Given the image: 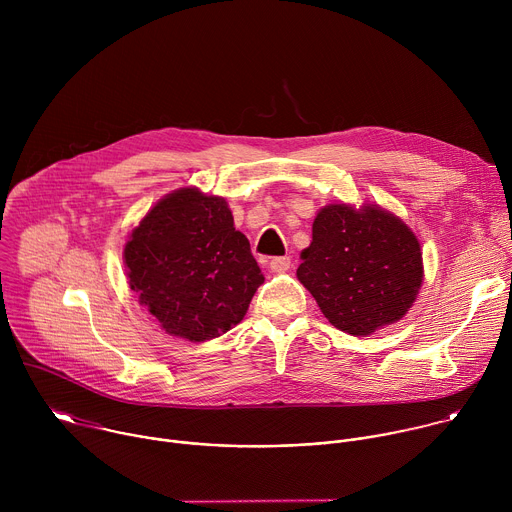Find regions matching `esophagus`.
Here are the masks:
<instances>
[{
  "instance_id": "esophagus-1",
  "label": "esophagus",
  "mask_w": 512,
  "mask_h": 512,
  "mask_svg": "<svg viewBox=\"0 0 512 512\" xmlns=\"http://www.w3.org/2000/svg\"><path fill=\"white\" fill-rule=\"evenodd\" d=\"M289 265H291V259H289V257H273V259L269 261V269H271L273 273H285V271L289 269Z\"/></svg>"
}]
</instances>
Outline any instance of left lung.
Here are the masks:
<instances>
[{"label": "left lung", "instance_id": "1", "mask_svg": "<svg viewBox=\"0 0 512 512\" xmlns=\"http://www.w3.org/2000/svg\"><path fill=\"white\" fill-rule=\"evenodd\" d=\"M298 279L326 320L352 336L399 322L423 283L415 233L391 210L332 202L318 210Z\"/></svg>", "mask_w": 512, "mask_h": 512}]
</instances>
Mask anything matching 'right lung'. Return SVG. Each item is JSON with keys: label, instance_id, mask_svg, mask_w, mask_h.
Listing matches in <instances>:
<instances>
[{"label": "right lung", "instance_id": "obj_1", "mask_svg": "<svg viewBox=\"0 0 512 512\" xmlns=\"http://www.w3.org/2000/svg\"><path fill=\"white\" fill-rule=\"evenodd\" d=\"M123 263L139 304L166 334L190 342L237 326L265 279L229 202L194 186L145 212L129 233Z\"/></svg>", "mask_w": 512, "mask_h": 512}]
</instances>
